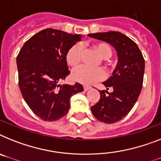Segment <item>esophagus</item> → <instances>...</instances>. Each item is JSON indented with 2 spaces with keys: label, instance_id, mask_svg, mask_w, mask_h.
I'll return each instance as SVG.
<instances>
[{
  "label": "esophagus",
  "instance_id": "esophagus-1",
  "mask_svg": "<svg viewBox=\"0 0 161 161\" xmlns=\"http://www.w3.org/2000/svg\"><path fill=\"white\" fill-rule=\"evenodd\" d=\"M83 89H84V91H87L89 89H91V87H89V86H83Z\"/></svg>",
  "mask_w": 161,
  "mask_h": 161
}]
</instances>
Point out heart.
Here are the masks:
<instances>
[{
  "instance_id": "heart-1",
  "label": "heart",
  "mask_w": 161,
  "mask_h": 161,
  "mask_svg": "<svg viewBox=\"0 0 161 161\" xmlns=\"http://www.w3.org/2000/svg\"><path fill=\"white\" fill-rule=\"evenodd\" d=\"M93 47L102 59H109L112 55L111 47L106 42L96 43L93 45ZM81 56V47L78 44L74 45L70 47L66 54V62L71 67H75L80 63ZM72 78L78 83L90 85L98 81L103 80L106 78V73L102 69H92L83 65L73 70Z\"/></svg>"
}]
</instances>
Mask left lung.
Wrapping results in <instances>:
<instances>
[{
  "label": "left lung",
  "instance_id": "left-lung-1",
  "mask_svg": "<svg viewBox=\"0 0 161 161\" xmlns=\"http://www.w3.org/2000/svg\"><path fill=\"white\" fill-rule=\"evenodd\" d=\"M88 36L106 42L117 51L118 64L112 76L103 83L107 88L100 91L99 101L91 107L97 119L114 124L129 114L137 101L142 88L145 60L137 44L121 32L110 31ZM109 88L112 93L108 92Z\"/></svg>",
  "mask_w": 161,
  "mask_h": 161
}]
</instances>
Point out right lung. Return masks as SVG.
I'll return each instance as SVG.
<instances>
[{
	"instance_id": "obj_1",
	"label": "right lung",
	"mask_w": 161,
	"mask_h": 161,
	"mask_svg": "<svg viewBox=\"0 0 161 161\" xmlns=\"http://www.w3.org/2000/svg\"><path fill=\"white\" fill-rule=\"evenodd\" d=\"M82 36L47 28L29 38L16 58L20 92L32 111L45 121L64 117L73 95L83 86L60 85L70 74L66 54Z\"/></svg>"
}]
</instances>
